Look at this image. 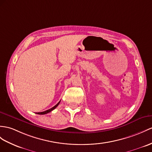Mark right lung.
I'll return each mask as SVG.
<instances>
[{
    "label": "right lung",
    "mask_w": 152,
    "mask_h": 152,
    "mask_svg": "<svg viewBox=\"0 0 152 152\" xmlns=\"http://www.w3.org/2000/svg\"><path fill=\"white\" fill-rule=\"evenodd\" d=\"M60 102H61V101H59L57 104L55 105V106H54L53 108H50V109H49V110H46V111H44V112H38V113H36L37 114H39V115H44V114H46V113H50V112H51V111L52 110H53L54 109H55L57 107V106L59 104V103H60Z\"/></svg>",
    "instance_id": "add662e5"
}]
</instances>
